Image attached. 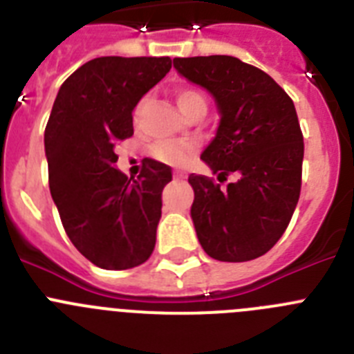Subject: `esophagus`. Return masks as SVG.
Wrapping results in <instances>:
<instances>
[{"label":"esophagus","instance_id":"34e87169","mask_svg":"<svg viewBox=\"0 0 354 354\" xmlns=\"http://www.w3.org/2000/svg\"><path fill=\"white\" fill-rule=\"evenodd\" d=\"M174 179H175V180L186 179V174H183V171H175V174H174Z\"/></svg>","mask_w":354,"mask_h":354}]
</instances>
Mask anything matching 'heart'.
Here are the masks:
<instances>
[{
	"mask_svg": "<svg viewBox=\"0 0 354 354\" xmlns=\"http://www.w3.org/2000/svg\"><path fill=\"white\" fill-rule=\"evenodd\" d=\"M175 101L179 104L180 111H183L186 117L196 113V111H205L207 109V101L205 97L195 88H189V86H180V88L175 90ZM145 99L138 104L136 108V115L142 111V108L145 106ZM193 152V147L183 145V143L175 142H159L149 149V154L159 162H165V165H170V167H183L184 162L187 161L189 154Z\"/></svg>",
	"mask_w": 354,
	"mask_h": 354,
	"instance_id": "heart-1",
	"label": "heart"
}]
</instances>
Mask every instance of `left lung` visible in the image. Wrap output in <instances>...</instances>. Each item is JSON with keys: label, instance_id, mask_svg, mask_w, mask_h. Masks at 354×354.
<instances>
[{"label": "left lung", "instance_id": "left-lung-1", "mask_svg": "<svg viewBox=\"0 0 354 354\" xmlns=\"http://www.w3.org/2000/svg\"><path fill=\"white\" fill-rule=\"evenodd\" d=\"M174 67L209 90L221 113L202 159L220 183L239 175L227 187L207 175H189L200 245L216 261L261 257L286 232L301 192L305 145L292 99L264 71L234 56L174 58Z\"/></svg>", "mask_w": 354, "mask_h": 354}]
</instances>
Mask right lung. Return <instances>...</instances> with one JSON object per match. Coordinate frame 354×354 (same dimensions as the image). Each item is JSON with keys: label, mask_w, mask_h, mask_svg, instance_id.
Segmentation results:
<instances>
[{"label": "right lung", "mask_w": 354, "mask_h": 354, "mask_svg": "<svg viewBox=\"0 0 354 354\" xmlns=\"http://www.w3.org/2000/svg\"><path fill=\"white\" fill-rule=\"evenodd\" d=\"M171 68L168 56H101L64 81L44 133L49 189L83 257L102 270L143 264L156 246L168 165L143 159L138 179L115 168L133 136V109Z\"/></svg>", "instance_id": "add662e5"}]
</instances>
